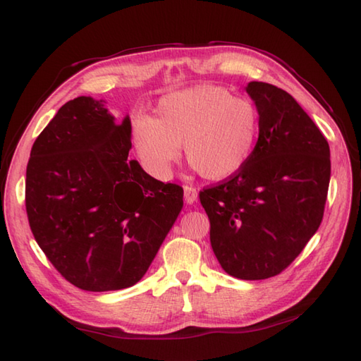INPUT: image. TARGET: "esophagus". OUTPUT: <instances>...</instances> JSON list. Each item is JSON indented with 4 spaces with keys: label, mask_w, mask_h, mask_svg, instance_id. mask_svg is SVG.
I'll use <instances>...</instances> for the list:
<instances>
[{
    "label": "esophagus",
    "mask_w": 361,
    "mask_h": 361,
    "mask_svg": "<svg viewBox=\"0 0 361 361\" xmlns=\"http://www.w3.org/2000/svg\"><path fill=\"white\" fill-rule=\"evenodd\" d=\"M183 197H185V201L188 204L196 202L197 201V191H196V188L188 187V185L183 187Z\"/></svg>",
    "instance_id": "1"
}]
</instances>
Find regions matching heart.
I'll return each instance as SVG.
<instances>
[{
    "instance_id": "heart-1",
    "label": "heart",
    "mask_w": 361,
    "mask_h": 361,
    "mask_svg": "<svg viewBox=\"0 0 361 361\" xmlns=\"http://www.w3.org/2000/svg\"><path fill=\"white\" fill-rule=\"evenodd\" d=\"M259 114L251 101L223 87L202 84L166 93L156 115H138L130 138L146 171L168 179L173 165L185 157L205 179L219 180L237 173L251 157Z\"/></svg>"
}]
</instances>
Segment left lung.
Instances as JSON below:
<instances>
[{
	"instance_id": "obj_1",
	"label": "left lung",
	"mask_w": 361,
	"mask_h": 361,
	"mask_svg": "<svg viewBox=\"0 0 361 361\" xmlns=\"http://www.w3.org/2000/svg\"><path fill=\"white\" fill-rule=\"evenodd\" d=\"M259 140L240 170L200 191L210 245L221 268L243 281L281 274L324 215L330 182L326 137L290 93L249 82Z\"/></svg>"
}]
</instances>
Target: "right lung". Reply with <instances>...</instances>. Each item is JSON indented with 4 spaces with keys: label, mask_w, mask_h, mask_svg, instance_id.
I'll return each mask as SVG.
<instances>
[{
    "label": "right lung",
    "mask_w": 361,
    "mask_h": 361,
    "mask_svg": "<svg viewBox=\"0 0 361 361\" xmlns=\"http://www.w3.org/2000/svg\"><path fill=\"white\" fill-rule=\"evenodd\" d=\"M130 120L104 101L71 99L32 145L26 212L37 245L85 291L135 285L183 205V190L129 160Z\"/></svg>",
    "instance_id": "right-lung-1"
}]
</instances>
